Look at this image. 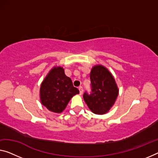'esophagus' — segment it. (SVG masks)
<instances>
[{"label": "esophagus", "mask_w": 158, "mask_h": 158, "mask_svg": "<svg viewBox=\"0 0 158 158\" xmlns=\"http://www.w3.org/2000/svg\"><path fill=\"white\" fill-rule=\"evenodd\" d=\"M79 90H80V94H82V92H83V89H82V86H80L78 87Z\"/></svg>", "instance_id": "34e87169"}]
</instances>
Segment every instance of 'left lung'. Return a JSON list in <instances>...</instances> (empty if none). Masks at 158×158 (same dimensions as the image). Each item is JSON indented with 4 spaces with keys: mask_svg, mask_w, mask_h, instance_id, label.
Listing matches in <instances>:
<instances>
[{
    "mask_svg": "<svg viewBox=\"0 0 158 158\" xmlns=\"http://www.w3.org/2000/svg\"><path fill=\"white\" fill-rule=\"evenodd\" d=\"M90 94L85 93L83 99L94 114H104L108 112L117 98L118 89L116 81L108 69L102 65L92 69Z\"/></svg>",
    "mask_w": 158,
    "mask_h": 158,
    "instance_id": "1",
    "label": "left lung"
}]
</instances>
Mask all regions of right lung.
Wrapping results in <instances>:
<instances>
[{"instance_id":"1","label":"right lung","mask_w":158,"mask_h":158,"mask_svg":"<svg viewBox=\"0 0 158 158\" xmlns=\"http://www.w3.org/2000/svg\"><path fill=\"white\" fill-rule=\"evenodd\" d=\"M40 92L41 103L55 113H61L73 97L79 93L60 66L51 70L42 82Z\"/></svg>"}]
</instances>
